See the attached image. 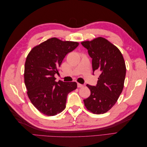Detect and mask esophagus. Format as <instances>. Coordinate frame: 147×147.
<instances>
[{
    "instance_id": "1",
    "label": "esophagus",
    "mask_w": 147,
    "mask_h": 147,
    "mask_svg": "<svg viewBox=\"0 0 147 147\" xmlns=\"http://www.w3.org/2000/svg\"><path fill=\"white\" fill-rule=\"evenodd\" d=\"M77 86L78 88H83L84 86V84H80V83H77Z\"/></svg>"
}]
</instances>
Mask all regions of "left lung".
<instances>
[{
    "label": "left lung",
    "mask_w": 147,
    "mask_h": 147,
    "mask_svg": "<svg viewBox=\"0 0 147 147\" xmlns=\"http://www.w3.org/2000/svg\"><path fill=\"white\" fill-rule=\"evenodd\" d=\"M92 58V73L99 70L100 75L96 86L87 84L91 95L84 99L88 110L103 114L116 103L123 91L126 77V65L121 53L117 47L104 38L81 43Z\"/></svg>",
    "instance_id": "8db88e82"
}]
</instances>
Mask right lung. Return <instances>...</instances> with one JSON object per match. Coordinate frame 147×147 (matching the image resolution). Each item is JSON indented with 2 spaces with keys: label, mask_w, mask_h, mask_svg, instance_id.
<instances>
[{
  "label": "right lung",
  "mask_w": 147,
  "mask_h": 147,
  "mask_svg": "<svg viewBox=\"0 0 147 147\" xmlns=\"http://www.w3.org/2000/svg\"><path fill=\"white\" fill-rule=\"evenodd\" d=\"M78 45L75 42L51 38L34 47L27 56L24 67V83L34 106L47 116H55L65 108L67 97L77 88L76 82H56L65 55Z\"/></svg>",
  "instance_id": "add662e5"
}]
</instances>
